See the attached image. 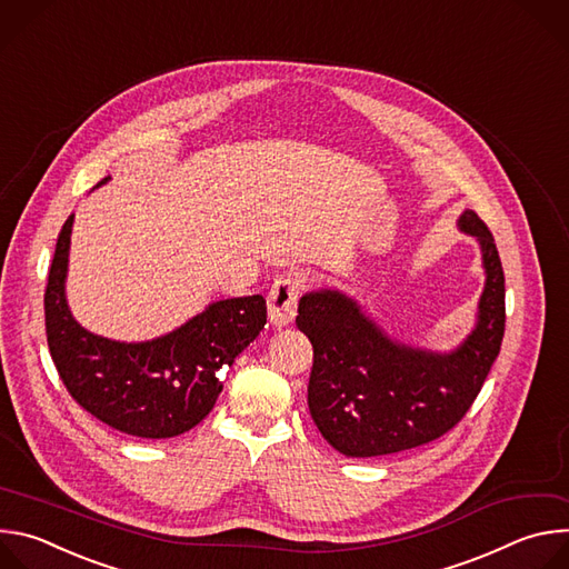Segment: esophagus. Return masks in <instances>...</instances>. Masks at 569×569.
I'll return each mask as SVG.
<instances>
[{"label":"esophagus","mask_w":569,"mask_h":569,"mask_svg":"<svg viewBox=\"0 0 569 569\" xmlns=\"http://www.w3.org/2000/svg\"><path fill=\"white\" fill-rule=\"evenodd\" d=\"M301 295V281L297 274H281L268 292V317L277 329L288 327L297 315V301Z\"/></svg>","instance_id":"34e87169"}]
</instances>
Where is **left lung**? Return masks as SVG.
Here are the masks:
<instances>
[{"label":"left lung","mask_w":569,"mask_h":569,"mask_svg":"<svg viewBox=\"0 0 569 569\" xmlns=\"http://www.w3.org/2000/svg\"><path fill=\"white\" fill-rule=\"evenodd\" d=\"M457 227L475 236L486 274L475 329L446 353L402 345L336 288L299 299L297 327L312 345L310 417L338 452L380 457L430 443L470 410L505 338V272L493 233L466 209Z\"/></svg>","instance_id":"obj_1"}]
</instances>
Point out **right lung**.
Listing matches in <instances>:
<instances>
[{"label":"right lung","instance_id":"add662e5","mask_svg":"<svg viewBox=\"0 0 569 569\" xmlns=\"http://www.w3.org/2000/svg\"><path fill=\"white\" fill-rule=\"evenodd\" d=\"M110 180L103 178L97 187ZM73 216L60 229L44 292L47 342L71 398L106 426L141 439H171L196 428L216 405L231 367L263 331L261 295L209 303L180 329L148 340L117 342L73 319L64 279Z\"/></svg>","mask_w":569,"mask_h":569}]
</instances>
